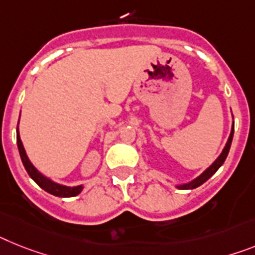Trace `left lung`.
<instances>
[{
    "mask_svg": "<svg viewBox=\"0 0 255 255\" xmlns=\"http://www.w3.org/2000/svg\"><path fill=\"white\" fill-rule=\"evenodd\" d=\"M233 128H235V123H233V126H232V129H231L230 137H228V141H227L226 146H224L223 151L220 153L219 157L215 159V162L211 164L210 167H207L206 170H205L204 172L200 175V176L196 177L194 180L189 181V183H187V184H180V185H176L179 189H194V188L200 187V185H202L205 181L209 180V179H210V177L213 176V175L215 174L218 170H219L220 166L224 163V160H226L227 155H228V151H230V149H231V144H232V138H233Z\"/></svg>",
    "mask_w": 255,
    "mask_h": 255,
    "instance_id": "obj_1",
    "label": "left lung"
}]
</instances>
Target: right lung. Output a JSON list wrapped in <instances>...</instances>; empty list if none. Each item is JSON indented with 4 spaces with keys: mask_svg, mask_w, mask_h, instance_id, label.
Listing matches in <instances>:
<instances>
[{
    "mask_svg": "<svg viewBox=\"0 0 255 255\" xmlns=\"http://www.w3.org/2000/svg\"><path fill=\"white\" fill-rule=\"evenodd\" d=\"M16 144H18L19 154H20V158H22L23 166H24L25 171L28 172L29 176L33 179V181L37 184L38 187L42 188L44 190H46L48 193L57 197H75L78 196L81 190H83V185H78V187H66V185H61V184L58 183H54V181H51L49 177L44 176V175L31 163V160L27 157L24 146H23L20 136H19L18 128H16Z\"/></svg>",
    "mask_w": 255,
    "mask_h": 255,
    "instance_id": "add662e5",
    "label": "right lung"
}]
</instances>
